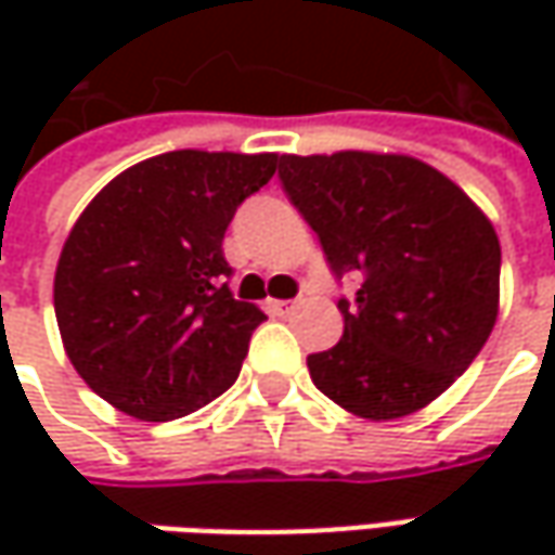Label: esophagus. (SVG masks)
Listing matches in <instances>:
<instances>
[{
	"mask_svg": "<svg viewBox=\"0 0 555 555\" xmlns=\"http://www.w3.org/2000/svg\"><path fill=\"white\" fill-rule=\"evenodd\" d=\"M268 309L274 311V314H289V311L296 309V299H268Z\"/></svg>",
	"mask_w": 555,
	"mask_h": 555,
	"instance_id": "34e87169",
	"label": "esophagus"
}]
</instances>
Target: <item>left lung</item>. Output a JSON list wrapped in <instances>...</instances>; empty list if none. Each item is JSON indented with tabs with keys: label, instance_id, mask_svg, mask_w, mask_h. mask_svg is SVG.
Instances as JSON below:
<instances>
[{
	"label": "left lung",
	"instance_id": "left-lung-1",
	"mask_svg": "<svg viewBox=\"0 0 555 555\" xmlns=\"http://www.w3.org/2000/svg\"><path fill=\"white\" fill-rule=\"evenodd\" d=\"M278 179L318 234L331 271L358 278L339 299L343 339L309 354L311 383L364 420L436 401L488 343L501 299V241L438 169L401 154H284Z\"/></svg>",
	"mask_w": 555,
	"mask_h": 555
}]
</instances>
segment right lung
<instances>
[{"label":"right lung","mask_w":555,"mask_h":555,"mask_svg":"<svg viewBox=\"0 0 555 555\" xmlns=\"http://www.w3.org/2000/svg\"><path fill=\"white\" fill-rule=\"evenodd\" d=\"M278 154L169 151L119 172L76 219L54 271V318L89 389L147 423L234 386L266 321L234 299L222 241Z\"/></svg>","instance_id":"obj_1"}]
</instances>
